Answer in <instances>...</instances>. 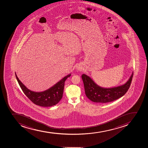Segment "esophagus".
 Masks as SVG:
<instances>
[{
  "instance_id": "34e87169",
  "label": "esophagus",
  "mask_w": 148,
  "mask_h": 148,
  "mask_svg": "<svg viewBox=\"0 0 148 148\" xmlns=\"http://www.w3.org/2000/svg\"><path fill=\"white\" fill-rule=\"evenodd\" d=\"M77 69L79 70V71H82V68H77Z\"/></svg>"
}]
</instances>
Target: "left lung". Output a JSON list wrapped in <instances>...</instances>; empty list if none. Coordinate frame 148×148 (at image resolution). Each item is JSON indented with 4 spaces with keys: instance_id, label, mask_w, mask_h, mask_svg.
Listing matches in <instances>:
<instances>
[{
    "instance_id": "obj_1",
    "label": "left lung",
    "mask_w": 148,
    "mask_h": 148,
    "mask_svg": "<svg viewBox=\"0 0 148 148\" xmlns=\"http://www.w3.org/2000/svg\"><path fill=\"white\" fill-rule=\"evenodd\" d=\"M133 76V72L125 84L111 88L101 87L84 74L82 75V77L88 98L95 103H107L115 101L125 95L131 85Z\"/></svg>"
}]
</instances>
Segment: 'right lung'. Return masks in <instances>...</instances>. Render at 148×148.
I'll list each match as a JSON object with an SVG mask.
<instances>
[{"mask_svg":"<svg viewBox=\"0 0 148 148\" xmlns=\"http://www.w3.org/2000/svg\"><path fill=\"white\" fill-rule=\"evenodd\" d=\"M15 76L23 92L32 103L42 107H50L57 104L62 99L65 81L71 74L65 77L51 88L40 92H32L27 89L19 80L16 73Z\"/></svg>","mask_w":148,"mask_h":148,"instance_id":"right-lung-1","label":"right lung"}]
</instances>
